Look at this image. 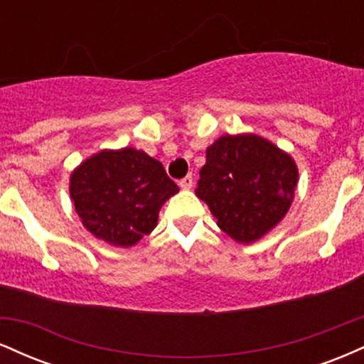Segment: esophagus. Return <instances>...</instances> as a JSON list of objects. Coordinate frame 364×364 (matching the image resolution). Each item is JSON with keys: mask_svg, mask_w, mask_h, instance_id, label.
I'll return each mask as SVG.
<instances>
[{"mask_svg": "<svg viewBox=\"0 0 364 364\" xmlns=\"http://www.w3.org/2000/svg\"><path fill=\"white\" fill-rule=\"evenodd\" d=\"M179 186L183 188V190H190L191 186H193V176L191 174H188V176H185L179 181Z\"/></svg>", "mask_w": 364, "mask_h": 364, "instance_id": "obj_1", "label": "esophagus"}]
</instances>
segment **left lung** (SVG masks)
Here are the masks:
<instances>
[{
	"mask_svg": "<svg viewBox=\"0 0 364 364\" xmlns=\"http://www.w3.org/2000/svg\"><path fill=\"white\" fill-rule=\"evenodd\" d=\"M298 168L289 154L258 135H224L207 149L196 196L237 243H253L289 210Z\"/></svg>",
	"mask_w": 364,
	"mask_h": 364,
	"instance_id": "obj_1",
	"label": "left lung"
}]
</instances>
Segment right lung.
Returning a JSON list of instances; mask_svg holds the SVG:
<instances>
[{"label":"right lung","instance_id":"obj_1","mask_svg":"<svg viewBox=\"0 0 364 364\" xmlns=\"http://www.w3.org/2000/svg\"><path fill=\"white\" fill-rule=\"evenodd\" d=\"M178 185L164 166L141 150H101L70 178L75 210L87 231L114 246L136 245L154 231L164 202Z\"/></svg>","mask_w":364,"mask_h":364}]
</instances>
